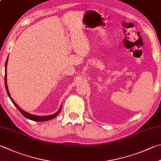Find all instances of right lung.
Masks as SVG:
<instances>
[{
  "instance_id": "1",
  "label": "right lung",
  "mask_w": 161,
  "mask_h": 161,
  "mask_svg": "<svg viewBox=\"0 0 161 161\" xmlns=\"http://www.w3.org/2000/svg\"><path fill=\"white\" fill-rule=\"evenodd\" d=\"M8 57L6 60V62H5V89H6V92L8 93V95L9 96V98H10V100L13 102V104L14 106H16V108L17 109L19 110V111L20 113H22V115H24L26 118H27L29 119H31V120H34V121H37V122H43V121H46V120H48V119H53L56 117L58 114L60 113V110H61V108H62V105H61L59 110H58L56 113L53 114V115H46V116H39V115H32V114L30 113H28L27 112H25L23 110H22L20 108L17 106V105L14 103V101L13 100V98H11V96L10 95V93H9V91H8V85H7V75H6V68H7V64H8Z\"/></svg>"
}]
</instances>
